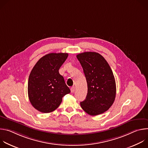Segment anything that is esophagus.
<instances>
[{
	"instance_id": "obj_1",
	"label": "esophagus",
	"mask_w": 148,
	"mask_h": 148,
	"mask_svg": "<svg viewBox=\"0 0 148 148\" xmlns=\"http://www.w3.org/2000/svg\"><path fill=\"white\" fill-rule=\"evenodd\" d=\"M74 91H75V87H72L71 88V92H74Z\"/></svg>"
}]
</instances>
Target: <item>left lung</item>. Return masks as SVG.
I'll use <instances>...</instances> for the list:
<instances>
[{
  "mask_svg": "<svg viewBox=\"0 0 148 148\" xmlns=\"http://www.w3.org/2000/svg\"><path fill=\"white\" fill-rule=\"evenodd\" d=\"M85 74L88 91L86 99L80 102L82 110L90 115L107 111L116 96V84L107 61L99 53L84 52L77 55Z\"/></svg>",
  "mask_w": 148,
  "mask_h": 148,
  "instance_id": "8db88e82",
  "label": "left lung"
}]
</instances>
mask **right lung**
Listing matches in <instances>:
<instances>
[{"mask_svg": "<svg viewBox=\"0 0 148 148\" xmlns=\"http://www.w3.org/2000/svg\"><path fill=\"white\" fill-rule=\"evenodd\" d=\"M68 53H50L41 57L33 68L28 81V95L33 107L43 113L56 110L62 98L70 92L59 69Z\"/></svg>", "mask_w": 148, "mask_h": 148, "instance_id": "add662e5", "label": "right lung"}]
</instances>
